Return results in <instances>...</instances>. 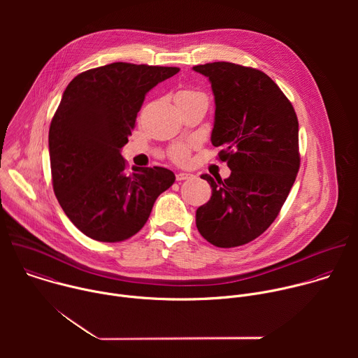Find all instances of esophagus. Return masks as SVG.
<instances>
[{
    "mask_svg": "<svg viewBox=\"0 0 358 358\" xmlns=\"http://www.w3.org/2000/svg\"><path fill=\"white\" fill-rule=\"evenodd\" d=\"M194 176L192 174H189V173H177V176H176V178H177V181H182V180H189V178H192Z\"/></svg>",
    "mask_w": 358,
    "mask_h": 358,
    "instance_id": "obj_1",
    "label": "esophagus"
}]
</instances>
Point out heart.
<instances>
[{"mask_svg": "<svg viewBox=\"0 0 358 358\" xmlns=\"http://www.w3.org/2000/svg\"><path fill=\"white\" fill-rule=\"evenodd\" d=\"M191 93H195V92L182 90L178 94H191ZM170 156L177 163H185L188 160V157H189V145H187V144H177V145H174L170 150Z\"/></svg>", "mask_w": 358, "mask_h": 358, "instance_id": "1", "label": "heart"}]
</instances>
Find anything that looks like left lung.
Returning <instances> with one entry per match:
<instances>
[{
    "label": "left lung",
    "instance_id": "left-lung-1",
    "mask_svg": "<svg viewBox=\"0 0 358 358\" xmlns=\"http://www.w3.org/2000/svg\"><path fill=\"white\" fill-rule=\"evenodd\" d=\"M215 97L211 143L231 176L202 174L211 199L195 214L199 234L218 248L245 245L278 217L296 180L299 122L289 99L262 71L231 62L196 65Z\"/></svg>",
    "mask_w": 358,
    "mask_h": 358
}]
</instances>
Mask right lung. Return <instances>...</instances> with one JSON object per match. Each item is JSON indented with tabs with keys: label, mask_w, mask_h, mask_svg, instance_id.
<instances>
[{
	"label": "right lung",
	"mask_w": 358,
	"mask_h": 358,
	"mask_svg": "<svg viewBox=\"0 0 358 358\" xmlns=\"http://www.w3.org/2000/svg\"><path fill=\"white\" fill-rule=\"evenodd\" d=\"M178 71L115 62L82 72L66 86L49 127L50 171L64 213L86 236L100 242L133 236L176 181L163 167H133L126 174L120 150L145 94Z\"/></svg>",
	"instance_id": "add662e5"
}]
</instances>
